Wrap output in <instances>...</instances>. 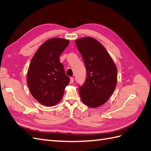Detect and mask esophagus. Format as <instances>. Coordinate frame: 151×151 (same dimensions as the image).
Returning a JSON list of instances; mask_svg holds the SVG:
<instances>
[{
	"instance_id": "esophagus-1",
	"label": "esophagus",
	"mask_w": 151,
	"mask_h": 151,
	"mask_svg": "<svg viewBox=\"0 0 151 151\" xmlns=\"http://www.w3.org/2000/svg\"><path fill=\"white\" fill-rule=\"evenodd\" d=\"M74 78H73V77H70V84H73V83H74Z\"/></svg>"
}]
</instances>
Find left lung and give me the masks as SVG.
Segmentation results:
<instances>
[{
	"label": "left lung",
	"instance_id": "left-lung-1",
	"mask_svg": "<svg viewBox=\"0 0 151 151\" xmlns=\"http://www.w3.org/2000/svg\"><path fill=\"white\" fill-rule=\"evenodd\" d=\"M83 57L87 78L79 92L82 101L90 108L101 106L115 91L117 82V68L106 50L92 37L75 41Z\"/></svg>",
	"mask_w": 151,
	"mask_h": 151
}]
</instances>
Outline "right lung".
Returning <instances> with one entry per match:
<instances>
[{
	"label": "right lung",
	"instance_id": "obj_1",
	"mask_svg": "<svg viewBox=\"0 0 151 151\" xmlns=\"http://www.w3.org/2000/svg\"><path fill=\"white\" fill-rule=\"evenodd\" d=\"M68 43L66 39L50 38L41 45L31 61L27 84L34 98L45 106L60 102L70 82L59 60Z\"/></svg>",
	"mask_w": 151,
	"mask_h": 151
}]
</instances>
